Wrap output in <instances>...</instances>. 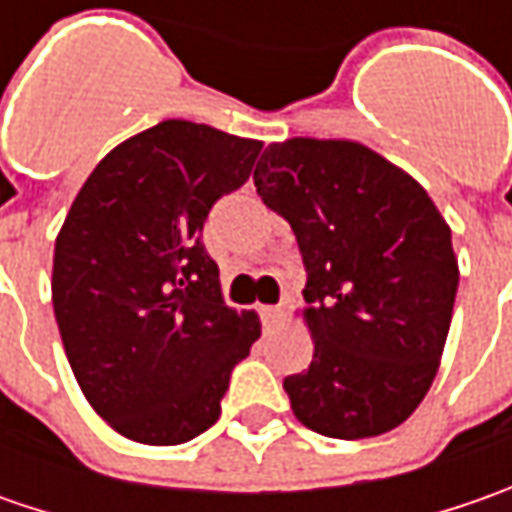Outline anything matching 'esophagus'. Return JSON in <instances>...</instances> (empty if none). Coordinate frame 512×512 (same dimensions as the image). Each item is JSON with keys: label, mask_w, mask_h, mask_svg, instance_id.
I'll use <instances>...</instances> for the list:
<instances>
[{"label": "esophagus", "mask_w": 512, "mask_h": 512, "mask_svg": "<svg viewBox=\"0 0 512 512\" xmlns=\"http://www.w3.org/2000/svg\"><path fill=\"white\" fill-rule=\"evenodd\" d=\"M259 313H262V322H265L267 330H270V327H276V322L282 319V307H276V305L259 307Z\"/></svg>", "instance_id": "esophagus-1"}]
</instances>
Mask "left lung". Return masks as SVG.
Wrapping results in <instances>:
<instances>
[{
  "label": "left lung",
  "instance_id": "8db88e82",
  "mask_svg": "<svg viewBox=\"0 0 512 512\" xmlns=\"http://www.w3.org/2000/svg\"><path fill=\"white\" fill-rule=\"evenodd\" d=\"M253 185L290 222L307 270L313 362L285 379L296 419L330 439L399 427L436 379L459 287L439 207L347 139L273 142Z\"/></svg>",
  "mask_w": 512,
  "mask_h": 512
}]
</instances>
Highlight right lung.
<instances>
[{
  "mask_svg": "<svg viewBox=\"0 0 512 512\" xmlns=\"http://www.w3.org/2000/svg\"><path fill=\"white\" fill-rule=\"evenodd\" d=\"M262 142L168 119L110 150L53 250V313L90 407L125 439L182 444L222 413L262 325L222 299L202 245L210 207L245 185Z\"/></svg>",
  "mask_w": 512,
  "mask_h": 512,
  "instance_id": "right-lung-1",
  "label": "right lung"
}]
</instances>
